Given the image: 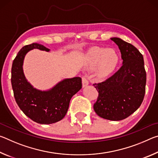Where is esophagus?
I'll return each mask as SVG.
<instances>
[{
	"label": "esophagus",
	"mask_w": 158,
	"mask_h": 158,
	"mask_svg": "<svg viewBox=\"0 0 158 158\" xmlns=\"http://www.w3.org/2000/svg\"><path fill=\"white\" fill-rule=\"evenodd\" d=\"M82 85L83 87H85L89 85V81H88V79L85 76L82 77Z\"/></svg>",
	"instance_id": "34e87169"
}]
</instances>
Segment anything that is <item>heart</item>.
<instances>
[{"label": "heart", "instance_id": "b5f03b06", "mask_svg": "<svg viewBox=\"0 0 158 158\" xmlns=\"http://www.w3.org/2000/svg\"><path fill=\"white\" fill-rule=\"evenodd\" d=\"M118 56L116 51L105 48H95L90 53L89 65L94 67L98 65L96 73L98 76L106 75L117 65Z\"/></svg>", "mask_w": 158, "mask_h": 158}]
</instances>
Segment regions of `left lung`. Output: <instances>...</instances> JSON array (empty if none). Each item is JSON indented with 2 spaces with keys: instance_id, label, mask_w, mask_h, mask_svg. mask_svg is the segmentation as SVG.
Instances as JSON below:
<instances>
[{
  "instance_id": "1",
  "label": "left lung",
  "mask_w": 158,
  "mask_h": 158,
  "mask_svg": "<svg viewBox=\"0 0 158 158\" xmlns=\"http://www.w3.org/2000/svg\"><path fill=\"white\" fill-rule=\"evenodd\" d=\"M111 40L121 51L123 65L105 81L93 84L98 91L93 109L100 117L117 121L126 118L141 105L146 73L143 56L137 48L118 37Z\"/></svg>"
}]
</instances>
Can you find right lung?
Listing matches in <instances>:
<instances>
[{
	"label": "right lung",
	"instance_id": "1",
	"mask_svg": "<svg viewBox=\"0 0 158 158\" xmlns=\"http://www.w3.org/2000/svg\"><path fill=\"white\" fill-rule=\"evenodd\" d=\"M33 49L49 52V49L37 43L21 48L12 66L14 96L21 110L33 121L40 124L54 123L65 117L72 97L81 89V79H65L47 91L34 89L26 80L22 68L26 54Z\"/></svg>",
	"mask_w": 158,
	"mask_h": 158
}]
</instances>
